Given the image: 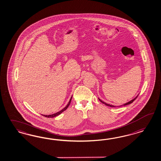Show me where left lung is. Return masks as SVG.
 Returning a JSON list of instances; mask_svg holds the SVG:
<instances>
[{"label":"left lung","instance_id":"8db88e82","mask_svg":"<svg viewBox=\"0 0 161 161\" xmlns=\"http://www.w3.org/2000/svg\"><path fill=\"white\" fill-rule=\"evenodd\" d=\"M137 96H138V95L135 98H133V100H130V102H129L128 103H125V104H123V105H122V106H120V107H121V106H126V105H128V104H131L133 102V101L137 97ZM98 100L101 102L102 103H103V104H104L105 105H106V106H110V107H116V106H113V105H110V104H107V103H106L104 102H103L102 100H101L100 98H98Z\"/></svg>","mask_w":161,"mask_h":161}]
</instances>
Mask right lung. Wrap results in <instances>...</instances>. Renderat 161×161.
I'll return each mask as SVG.
<instances>
[{"instance_id":"add662e5","label":"right lung","mask_w":161,"mask_h":161,"mask_svg":"<svg viewBox=\"0 0 161 161\" xmlns=\"http://www.w3.org/2000/svg\"><path fill=\"white\" fill-rule=\"evenodd\" d=\"M72 97H73V96H71V97L70 98V100H69V102H68V104L66 106V107H64L63 109H62L61 111H59L58 112L56 113L53 114H51V115H43V116L46 117H55V116H58L59 114H60L61 113L63 112L64 111H65V110L68 108L69 105L70 104V103H71V99H72Z\"/></svg>"}]
</instances>
